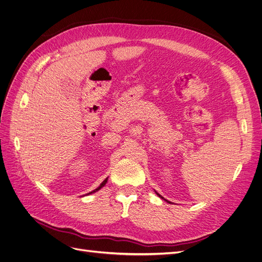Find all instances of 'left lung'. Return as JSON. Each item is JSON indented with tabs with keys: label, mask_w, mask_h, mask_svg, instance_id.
<instances>
[{
	"label": "left lung",
	"mask_w": 262,
	"mask_h": 262,
	"mask_svg": "<svg viewBox=\"0 0 262 262\" xmlns=\"http://www.w3.org/2000/svg\"><path fill=\"white\" fill-rule=\"evenodd\" d=\"M156 194H157V195H158V196H159V197H160V198H162V199H164V201H165V202H167V203H169V204H170V202H168V201H166V199H165V198H164V197H162V196H161V195H160V194H159V193H158V192H156Z\"/></svg>",
	"instance_id": "obj_1"
}]
</instances>
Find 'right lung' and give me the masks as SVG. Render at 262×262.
<instances>
[{
  "mask_svg": "<svg viewBox=\"0 0 262 262\" xmlns=\"http://www.w3.org/2000/svg\"><path fill=\"white\" fill-rule=\"evenodd\" d=\"M106 182H107V178H106V179H104V181H103V182H102V183H101L100 185H99L97 189H95L94 191H92V192H90V193H87L86 195H91V194H93V193H95V192H98V191H99V190H100L101 188H103V186L105 185V183H106Z\"/></svg>",
  "mask_w": 262,
  "mask_h": 262,
  "instance_id": "1",
  "label": "right lung"
}]
</instances>
